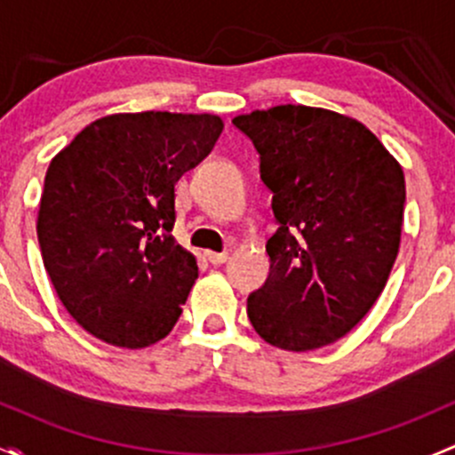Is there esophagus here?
<instances>
[{
    "mask_svg": "<svg viewBox=\"0 0 455 455\" xmlns=\"http://www.w3.org/2000/svg\"><path fill=\"white\" fill-rule=\"evenodd\" d=\"M205 259L212 265H223L228 260V251H205Z\"/></svg>",
    "mask_w": 455,
    "mask_h": 455,
    "instance_id": "obj_1",
    "label": "esophagus"
}]
</instances>
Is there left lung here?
<instances>
[{"label": "left lung", "mask_w": 455, "mask_h": 455, "mask_svg": "<svg viewBox=\"0 0 455 455\" xmlns=\"http://www.w3.org/2000/svg\"><path fill=\"white\" fill-rule=\"evenodd\" d=\"M232 124L259 153L278 223L247 317L283 350L329 346L372 308L399 254V162L362 123L315 107L280 105Z\"/></svg>", "instance_id": "left-lung-1"}]
</instances>
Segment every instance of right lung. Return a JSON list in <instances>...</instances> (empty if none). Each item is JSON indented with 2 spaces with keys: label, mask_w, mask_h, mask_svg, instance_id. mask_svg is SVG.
Returning a JSON list of instances; mask_svg holds the SVG:
<instances>
[{
  "label": "right lung",
  "mask_w": 455,
  "mask_h": 455,
  "mask_svg": "<svg viewBox=\"0 0 455 455\" xmlns=\"http://www.w3.org/2000/svg\"><path fill=\"white\" fill-rule=\"evenodd\" d=\"M221 131L208 114L107 116L50 162L41 256L63 307L98 339L144 348L180 320L199 267L172 236L175 184Z\"/></svg>",
  "instance_id": "obj_1"
}]
</instances>
